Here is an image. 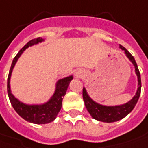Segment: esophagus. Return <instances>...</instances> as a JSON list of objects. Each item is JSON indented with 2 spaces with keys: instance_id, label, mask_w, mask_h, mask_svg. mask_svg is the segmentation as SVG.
<instances>
[{
  "instance_id": "esophagus-1",
  "label": "esophagus",
  "mask_w": 148,
  "mask_h": 148,
  "mask_svg": "<svg viewBox=\"0 0 148 148\" xmlns=\"http://www.w3.org/2000/svg\"><path fill=\"white\" fill-rule=\"evenodd\" d=\"M74 76H75L76 78H81V77H82L84 76V71H82V70H77V71H75Z\"/></svg>"
}]
</instances>
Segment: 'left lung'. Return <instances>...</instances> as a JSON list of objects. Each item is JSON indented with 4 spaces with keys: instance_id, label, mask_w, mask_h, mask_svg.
Instances as JSON below:
<instances>
[{
    "instance_id": "obj_1",
    "label": "left lung",
    "mask_w": 148,
    "mask_h": 148,
    "mask_svg": "<svg viewBox=\"0 0 148 148\" xmlns=\"http://www.w3.org/2000/svg\"><path fill=\"white\" fill-rule=\"evenodd\" d=\"M120 48L122 50H124L125 55L128 60L132 63V65L135 67V73L137 77V89L136 92V94L130 101H128L125 103L119 104V105H103L100 104L97 102L91 99L87 89L83 88L82 90V97L85 103V106L90 114V115L95 119L96 121L106 123L115 122L125 118L127 114H129L134 107L136 106L137 101L139 99L140 94H141V88H142V82H141V75L139 72V70L137 67L136 62L134 57L130 54V52L120 45Z\"/></svg>"
}]
</instances>
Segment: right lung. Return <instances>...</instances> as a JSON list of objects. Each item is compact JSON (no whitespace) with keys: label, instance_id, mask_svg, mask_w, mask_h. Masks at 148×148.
Here are the masks:
<instances>
[{"label":"right lung","instance_id":"add662e5","mask_svg":"<svg viewBox=\"0 0 148 148\" xmlns=\"http://www.w3.org/2000/svg\"><path fill=\"white\" fill-rule=\"evenodd\" d=\"M44 41L45 39L42 38H37L32 39L18 52V54L12 60V66L10 68L8 78H7V93H8L9 99L13 109L25 121L30 123L38 124V125L48 124L56 120L62 106L63 97L66 95V92L67 91L71 81L73 79L72 75L59 79L56 83V88H55V92L53 95L50 97L49 100L44 103H35V104L25 103L19 100L18 99H16L12 94V90H11L10 81H11V77H12L13 68L17 62L18 59L20 58L22 54L26 50V49L31 47L33 45H38V43H42Z\"/></svg>","mask_w":148,"mask_h":148}]
</instances>
